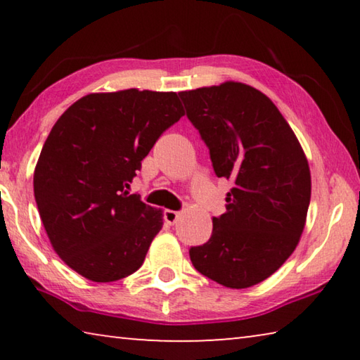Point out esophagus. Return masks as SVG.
<instances>
[{"instance_id":"1","label":"esophagus","mask_w":360,"mask_h":360,"mask_svg":"<svg viewBox=\"0 0 360 360\" xmlns=\"http://www.w3.org/2000/svg\"><path fill=\"white\" fill-rule=\"evenodd\" d=\"M181 216V212L178 211H173V210H167L165 212H163V217H165V222L169 224V225H174L176 221H178Z\"/></svg>"}]
</instances>
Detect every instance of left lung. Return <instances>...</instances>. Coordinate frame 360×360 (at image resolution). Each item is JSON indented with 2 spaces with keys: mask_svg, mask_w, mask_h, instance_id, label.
Segmentation results:
<instances>
[{
  "mask_svg": "<svg viewBox=\"0 0 360 360\" xmlns=\"http://www.w3.org/2000/svg\"><path fill=\"white\" fill-rule=\"evenodd\" d=\"M179 96L216 176L233 184L227 211L212 217L211 238L191 248V260L225 288H251L300 241L311 198L308 160L275 103L251 85L227 81Z\"/></svg>",
  "mask_w": 360,
  "mask_h": 360,
  "instance_id": "obj_1",
  "label": "left lung"
}]
</instances>
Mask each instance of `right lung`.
<instances>
[{
  "instance_id": "1",
  "label": "right lung",
  "mask_w": 360,
  "mask_h": 360,
  "mask_svg": "<svg viewBox=\"0 0 360 360\" xmlns=\"http://www.w3.org/2000/svg\"><path fill=\"white\" fill-rule=\"evenodd\" d=\"M182 115L176 92L90 94L52 127L34 168V198L53 251L94 283L143 265L162 210L130 193L141 160Z\"/></svg>"
}]
</instances>
